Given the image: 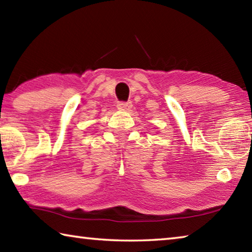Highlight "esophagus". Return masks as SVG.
<instances>
[{
    "instance_id": "obj_1",
    "label": "esophagus",
    "mask_w": 252,
    "mask_h": 252,
    "mask_svg": "<svg viewBox=\"0 0 252 252\" xmlns=\"http://www.w3.org/2000/svg\"><path fill=\"white\" fill-rule=\"evenodd\" d=\"M117 108H118L119 110L127 111V110H130V109L132 108V103H131V101H127V102H123V101L118 102Z\"/></svg>"
}]
</instances>
